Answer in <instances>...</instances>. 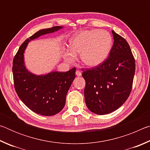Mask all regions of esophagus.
Masks as SVG:
<instances>
[{
	"mask_svg": "<svg viewBox=\"0 0 150 150\" xmlns=\"http://www.w3.org/2000/svg\"><path fill=\"white\" fill-rule=\"evenodd\" d=\"M75 74L77 76H78V77H80V76H81V72L79 70H77L75 72Z\"/></svg>",
	"mask_w": 150,
	"mask_h": 150,
	"instance_id": "obj_1",
	"label": "esophagus"
}]
</instances>
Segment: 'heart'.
I'll list each match as a JSON object with an SVG mask.
<instances>
[{
	"instance_id": "obj_1",
	"label": "heart",
	"mask_w": 150,
	"mask_h": 150,
	"mask_svg": "<svg viewBox=\"0 0 150 150\" xmlns=\"http://www.w3.org/2000/svg\"><path fill=\"white\" fill-rule=\"evenodd\" d=\"M70 49L63 54L65 60L74 62L77 54H80L82 63L88 67H95L102 64L110 54L112 40L105 30H87L77 33L71 38Z\"/></svg>"
}]
</instances>
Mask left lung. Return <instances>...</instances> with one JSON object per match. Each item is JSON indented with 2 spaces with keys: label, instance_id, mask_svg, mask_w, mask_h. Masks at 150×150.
I'll use <instances>...</instances> for the list:
<instances>
[{
  "label": "left lung",
  "instance_id": "8db88e82",
  "mask_svg": "<svg viewBox=\"0 0 150 150\" xmlns=\"http://www.w3.org/2000/svg\"><path fill=\"white\" fill-rule=\"evenodd\" d=\"M112 33L114 44L108 59L82 74L86 83V105L92 112L99 115L112 112L125 103L135 73V60L130 45L113 30Z\"/></svg>",
  "mask_w": 150,
  "mask_h": 150
}]
</instances>
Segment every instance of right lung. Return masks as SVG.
I'll list each match as a JSON object with an SVG mask.
<instances>
[{"mask_svg": "<svg viewBox=\"0 0 150 150\" xmlns=\"http://www.w3.org/2000/svg\"><path fill=\"white\" fill-rule=\"evenodd\" d=\"M62 28L55 26L35 32L20 45L13 60L12 73L18 96L30 110L43 116L55 115L64 107L66 95L75 78L76 69L67 72L54 71L45 74H34L26 67L24 53L32 40Z\"/></svg>", "mask_w": 150, "mask_h": 150, "instance_id": "add662e5", "label": "right lung"}]
</instances>
